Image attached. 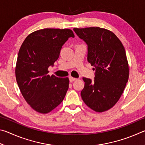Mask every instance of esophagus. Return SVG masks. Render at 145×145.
<instances>
[{"mask_svg":"<svg viewBox=\"0 0 145 145\" xmlns=\"http://www.w3.org/2000/svg\"><path fill=\"white\" fill-rule=\"evenodd\" d=\"M69 79H70V82H73V81H75V80H77V78H74V77H70Z\"/></svg>","mask_w":145,"mask_h":145,"instance_id":"obj_1","label":"esophagus"}]
</instances>
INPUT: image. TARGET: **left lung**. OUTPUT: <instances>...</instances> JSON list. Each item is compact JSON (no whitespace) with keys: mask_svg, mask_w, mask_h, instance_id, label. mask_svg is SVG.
Returning a JSON list of instances; mask_svg holds the SVG:
<instances>
[{"mask_svg":"<svg viewBox=\"0 0 145 145\" xmlns=\"http://www.w3.org/2000/svg\"><path fill=\"white\" fill-rule=\"evenodd\" d=\"M73 31L88 45V61L95 68L94 80L83 77L81 97L93 111L102 112L118 101L128 82L125 50L118 38L107 29L92 27Z\"/></svg>","mask_w":145,"mask_h":145,"instance_id":"1","label":"left lung"}]
</instances>
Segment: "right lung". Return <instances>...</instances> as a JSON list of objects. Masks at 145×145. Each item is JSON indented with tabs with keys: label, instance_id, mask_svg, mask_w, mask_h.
<instances>
[{
	"label": "right lung",
	"instance_id": "1",
	"mask_svg": "<svg viewBox=\"0 0 145 145\" xmlns=\"http://www.w3.org/2000/svg\"><path fill=\"white\" fill-rule=\"evenodd\" d=\"M74 36L68 29H43L29 34L22 44L15 68L16 82L24 99L40 113L52 111L65 97L68 78L49 75L48 68L57 60L68 38Z\"/></svg>",
	"mask_w": 145,
	"mask_h": 145
}]
</instances>
